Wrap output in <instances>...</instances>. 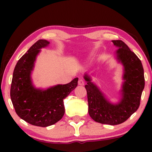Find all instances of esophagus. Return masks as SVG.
<instances>
[{"mask_svg":"<svg viewBox=\"0 0 152 152\" xmlns=\"http://www.w3.org/2000/svg\"><path fill=\"white\" fill-rule=\"evenodd\" d=\"M84 81L82 80V79H81V78H80L79 79V80H78V84L79 85H80V86H84Z\"/></svg>","mask_w":152,"mask_h":152,"instance_id":"obj_1","label":"esophagus"}]
</instances>
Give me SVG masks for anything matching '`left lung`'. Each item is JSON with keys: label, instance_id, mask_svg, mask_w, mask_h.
Returning <instances> with one entry per match:
<instances>
[{"label": "left lung", "instance_id": "8db88e82", "mask_svg": "<svg viewBox=\"0 0 152 152\" xmlns=\"http://www.w3.org/2000/svg\"><path fill=\"white\" fill-rule=\"evenodd\" d=\"M113 44L119 47L118 59L124 67L122 87V99L118 104H111L102 93L91 82L87 75L85 88L87 91L88 113L95 122L110 125H117L125 122L138 109L145 87L144 70L140 59L121 40H113Z\"/></svg>", "mask_w": 152, "mask_h": 152}]
</instances>
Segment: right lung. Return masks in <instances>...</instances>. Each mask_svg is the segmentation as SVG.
I'll return each mask as SVG.
<instances>
[{"instance_id": "add662e5", "label": "right lung", "mask_w": 152, "mask_h": 152, "mask_svg": "<svg viewBox=\"0 0 152 152\" xmlns=\"http://www.w3.org/2000/svg\"><path fill=\"white\" fill-rule=\"evenodd\" d=\"M46 40L37 41L20 58L14 68L10 97L17 115L29 124L45 127L59 121L64 115V99L77 86L78 78L70 83L57 85L46 91L34 88L30 79L31 70L39 50L47 46Z\"/></svg>"}]
</instances>
